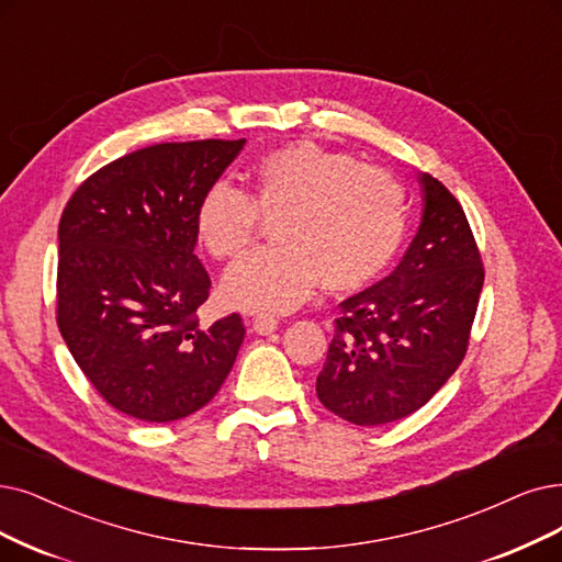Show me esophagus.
<instances>
[{"mask_svg":"<svg viewBox=\"0 0 562 562\" xmlns=\"http://www.w3.org/2000/svg\"><path fill=\"white\" fill-rule=\"evenodd\" d=\"M279 327V321L274 318V316H256L254 318V329H256V334H272L274 329Z\"/></svg>","mask_w":562,"mask_h":562,"instance_id":"34e87169","label":"esophagus"}]
</instances>
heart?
Here are the masks:
<instances>
[{
    "label": "heart",
    "mask_w": 562,
    "mask_h": 562,
    "mask_svg": "<svg viewBox=\"0 0 562 562\" xmlns=\"http://www.w3.org/2000/svg\"><path fill=\"white\" fill-rule=\"evenodd\" d=\"M258 218L274 221V246L235 262L221 297L239 311L288 313L316 293L321 279L339 293L373 281L398 251L408 210L390 172L295 143L262 156L246 193L223 179L207 187L195 235L210 256L233 260L251 244Z\"/></svg>",
    "instance_id": "heart-1"
}]
</instances>
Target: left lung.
Instances as JSON below:
<instances>
[{
	"label": "left lung",
	"mask_w": 562,
	"mask_h": 562,
	"mask_svg": "<svg viewBox=\"0 0 562 562\" xmlns=\"http://www.w3.org/2000/svg\"><path fill=\"white\" fill-rule=\"evenodd\" d=\"M417 235L394 272L339 304L316 378L323 406L357 426L419 411L459 369L484 283L468 218L436 177L422 172Z\"/></svg>",
	"instance_id": "8db88e82"
}]
</instances>
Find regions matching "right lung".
<instances>
[{
    "mask_svg": "<svg viewBox=\"0 0 562 562\" xmlns=\"http://www.w3.org/2000/svg\"><path fill=\"white\" fill-rule=\"evenodd\" d=\"M246 140L164 143L85 179L59 218L57 325L82 373L120 413L189 417L228 378L244 325L203 327L210 277L195 256L198 200Z\"/></svg>",
    "mask_w": 562,
    "mask_h": 562,
    "instance_id": "obj_1",
    "label": "right lung"
}]
</instances>
